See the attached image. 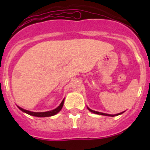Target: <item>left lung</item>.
<instances>
[{
	"label": "left lung",
	"mask_w": 150,
	"mask_h": 150,
	"mask_svg": "<svg viewBox=\"0 0 150 150\" xmlns=\"http://www.w3.org/2000/svg\"><path fill=\"white\" fill-rule=\"evenodd\" d=\"M88 108V110L89 111H91V112H93V113H95V114H98V115H103V116H118V115H120L122 114V112H120V113H118V114H116V115H110V114H107V113H103V112H97V111H95V110H92L89 109L88 107H87Z\"/></svg>",
	"instance_id": "left-lung-1"
}]
</instances>
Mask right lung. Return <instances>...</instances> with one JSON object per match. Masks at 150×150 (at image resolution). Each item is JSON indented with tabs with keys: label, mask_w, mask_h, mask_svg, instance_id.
I'll return each mask as SVG.
<instances>
[{
	"label": "right lung",
	"mask_w": 150,
	"mask_h": 150,
	"mask_svg": "<svg viewBox=\"0 0 150 150\" xmlns=\"http://www.w3.org/2000/svg\"><path fill=\"white\" fill-rule=\"evenodd\" d=\"M64 99L62 101L59 107H57L56 109L53 110H51V111H47V112H31V111H28V110H24L21 107H18L19 108V110L22 111V112H25L28 114L30 115V116H38V117H47V116H54L55 115L56 113L59 112V111L62 110V107L64 105Z\"/></svg>",
	"instance_id": "obj_1"
}]
</instances>
